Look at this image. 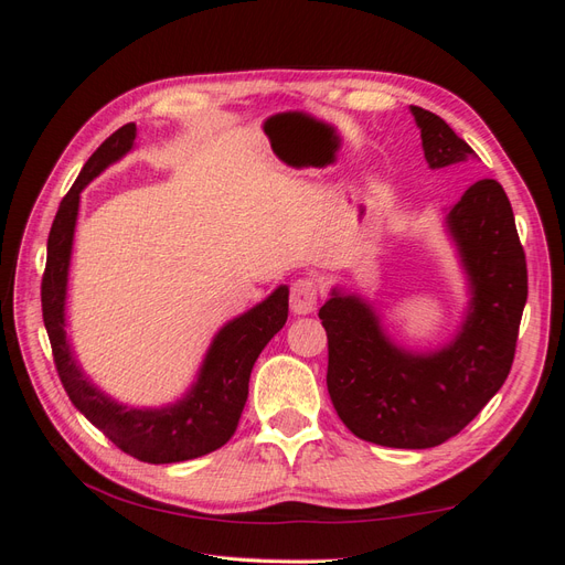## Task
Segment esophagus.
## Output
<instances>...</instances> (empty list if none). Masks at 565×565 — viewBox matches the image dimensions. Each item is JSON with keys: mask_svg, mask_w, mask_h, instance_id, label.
Returning a JSON list of instances; mask_svg holds the SVG:
<instances>
[{"mask_svg": "<svg viewBox=\"0 0 565 565\" xmlns=\"http://www.w3.org/2000/svg\"><path fill=\"white\" fill-rule=\"evenodd\" d=\"M318 303V282L313 278H301L292 282V295H289V309L297 316H306L316 309Z\"/></svg>", "mask_w": 565, "mask_h": 565, "instance_id": "obj_1", "label": "esophagus"}]
</instances>
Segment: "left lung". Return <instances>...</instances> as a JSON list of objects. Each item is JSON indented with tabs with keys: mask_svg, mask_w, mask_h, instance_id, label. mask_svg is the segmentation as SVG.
<instances>
[{
	"mask_svg": "<svg viewBox=\"0 0 565 565\" xmlns=\"http://www.w3.org/2000/svg\"><path fill=\"white\" fill-rule=\"evenodd\" d=\"M431 169L476 158L446 119L409 106ZM465 268L469 303L459 328L434 349H407L358 292L332 287L318 311L328 332V391L358 438L424 450L459 434L498 393L514 363L527 299L525 254L514 212L494 179L469 185L443 218Z\"/></svg>",
	"mask_w": 565,
	"mask_h": 565,
	"instance_id": "1",
	"label": "left lung"
}]
</instances>
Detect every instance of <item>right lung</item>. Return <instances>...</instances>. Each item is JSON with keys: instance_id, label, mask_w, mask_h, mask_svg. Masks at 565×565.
Wrapping results in <instances>:
<instances>
[{"instance_id": "right-lung-1", "label": "right lung", "mask_w": 565, "mask_h": 565, "mask_svg": "<svg viewBox=\"0 0 565 565\" xmlns=\"http://www.w3.org/2000/svg\"><path fill=\"white\" fill-rule=\"evenodd\" d=\"M134 141L136 125L129 122L119 127L96 148L63 198L46 243L42 316L58 377L79 413L127 455L148 461V465H174V461L195 459L218 450L235 434L247 403L249 374L256 358L287 322L289 287H276L264 301L228 320L214 334L193 384L174 403L160 407H131L100 391L84 374L65 332L67 280H71L82 191L110 164L131 152Z\"/></svg>"}]
</instances>
